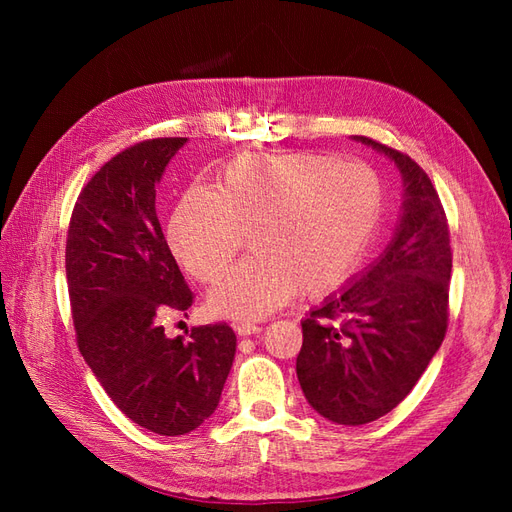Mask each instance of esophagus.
<instances>
[{
	"instance_id": "esophagus-1",
	"label": "esophagus",
	"mask_w": 512,
	"mask_h": 512,
	"mask_svg": "<svg viewBox=\"0 0 512 512\" xmlns=\"http://www.w3.org/2000/svg\"><path fill=\"white\" fill-rule=\"evenodd\" d=\"M235 331L239 337H250V335L260 333L262 327H258V324H254V322H239V324H235Z\"/></svg>"
}]
</instances>
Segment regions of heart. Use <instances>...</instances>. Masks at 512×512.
I'll list each match as a JSON object with an SVG mask.
<instances>
[{
	"label": "heart",
	"mask_w": 512,
	"mask_h": 512,
	"mask_svg": "<svg viewBox=\"0 0 512 512\" xmlns=\"http://www.w3.org/2000/svg\"><path fill=\"white\" fill-rule=\"evenodd\" d=\"M384 213L380 177L363 162L316 153H243L215 179L192 185L168 224L177 260L203 284L218 282L245 243L243 260L209 292L226 320H258L294 294L318 299L359 271Z\"/></svg>",
	"instance_id": "b5f03b06"
}]
</instances>
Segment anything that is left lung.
<instances>
[{
    "label": "left lung",
    "mask_w": 512,
    "mask_h": 512,
    "mask_svg": "<svg viewBox=\"0 0 512 512\" xmlns=\"http://www.w3.org/2000/svg\"><path fill=\"white\" fill-rule=\"evenodd\" d=\"M354 141L395 162L404 203L386 250L301 322L299 384L337 425L376 421L412 391L446 335L453 267L446 215L425 170L367 136Z\"/></svg>",
    "instance_id": "left-lung-1"
}]
</instances>
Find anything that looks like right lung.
I'll return each instance as SVG.
<instances>
[{
	"label": "right lung",
	"instance_id": "right-lung-1",
	"mask_svg": "<svg viewBox=\"0 0 512 512\" xmlns=\"http://www.w3.org/2000/svg\"><path fill=\"white\" fill-rule=\"evenodd\" d=\"M188 138H153L117 153L76 200L66 275L76 342L130 421L183 436L220 404L237 337L226 322L170 339L160 318L188 312L185 284L156 213V185Z\"/></svg>",
	"mask_w": 512,
	"mask_h": 512
}]
</instances>
